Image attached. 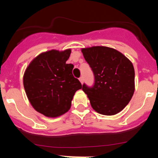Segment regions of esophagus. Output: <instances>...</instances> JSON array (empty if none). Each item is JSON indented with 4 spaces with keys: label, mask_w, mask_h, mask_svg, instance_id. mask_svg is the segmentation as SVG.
I'll return each mask as SVG.
<instances>
[{
    "label": "esophagus",
    "mask_w": 158,
    "mask_h": 158,
    "mask_svg": "<svg viewBox=\"0 0 158 158\" xmlns=\"http://www.w3.org/2000/svg\"><path fill=\"white\" fill-rule=\"evenodd\" d=\"M79 79V81H80V82H81V84H82L83 81H84V79H83V77H81Z\"/></svg>",
    "instance_id": "1"
}]
</instances>
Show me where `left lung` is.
Here are the masks:
<instances>
[{
	"label": "left lung",
	"instance_id": "left-lung-1",
	"mask_svg": "<svg viewBox=\"0 0 158 158\" xmlns=\"http://www.w3.org/2000/svg\"><path fill=\"white\" fill-rule=\"evenodd\" d=\"M94 74L92 88L82 85L93 109L103 115L118 114L131 99L135 89L131 61L114 48L94 46L81 49Z\"/></svg>",
	"mask_w": 158,
	"mask_h": 158
}]
</instances>
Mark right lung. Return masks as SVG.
I'll return each instance as SVG.
<instances>
[{
	"label": "right lung",
	"mask_w": 158,
	"mask_h": 158,
	"mask_svg": "<svg viewBox=\"0 0 158 158\" xmlns=\"http://www.w3.org/2000/svg\"><path fill=\"white\" fill-rule=\"evenodd\" d=\"M70 49L41 52L27 66L23 82L27 97L36 111L48 117L68 112L80 81L73 77V65L67 64Z\"/></svg>",
	"instance_id": "add662e5"
}]
</instances>
